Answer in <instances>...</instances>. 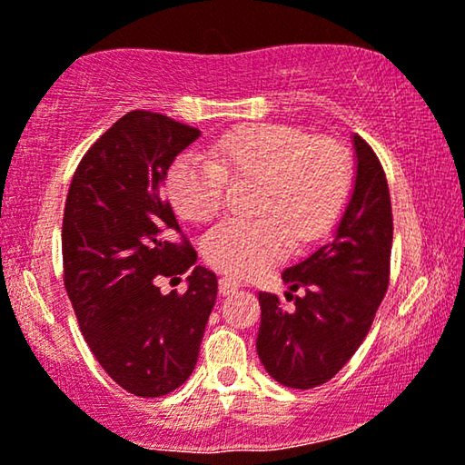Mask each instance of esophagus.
Masks as SVG:
<instances>
[{"mask_svg": "<svg viewBox=\"0 0 465 465\" xmlns=\"http://www.w3.org/2000/svg\"><path fill=\"white\" fill-rule=\"evenodd\" d=\"M239 288H241V283H239V282H234L232 277H220V285H218V290H220V294H222V296L232 294V292H237Z\"/></svg>", "mask_w": 465, "mask_h": 465, "instance_id": "esophagus-1", "label": "esophagus"}]
</instances>
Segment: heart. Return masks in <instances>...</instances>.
<instances>
[{
	"label": "heart",
	"instance_id": "b5f03b06",
	"mask_svg": "<svg viewBox=\"0 0 465 465\" xmlns=\"http://www.w3.org/2000/svg\"><path fill=\"white\" fill-rule=\"evenodd\" d=\"M228 175L258 180L253 218H226L203 239L215 269L252 275L282 258L292 241L313 243L339 220L351 190L347 152L330 139H311L288 124H253L228 133L212 156L190 150L167 173L175 212L205 222L220 212Z\"/></svg>",
	"mask_w": 465,
	"mask_h": 465
}]
</instances>
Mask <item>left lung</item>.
<instances>
[{"label": "left lung", "instance_id": "left-lung-1", "mask_svg": "<svg viewBox=\"0 0 465 465\" xmlns=\"http://www.w3.org/2000/svg\"><path fill=\"white\" fill-rule=\"evenodd\" d=\"M351 142L353 188L332 241L282 275L294 307L285 309L277 294H258V358L277 383L294 390L326 383L351 360L390 283V188L371 145L360 135Z\"/></svg>", "mask_w": 465, "mask_h": 465}]
</instances>
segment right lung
Returning <instances> with one entry per match:
<instances>
[{"instance_id": "obj_1", "label": "right lung", "mask_w": 465, "mask_h": 465, "mask_svg": "<svg viewBox=\"0 0 465 465\" xmlns=\"http://www.w3.org/2000/svg\"><path fill=\"white\" fill-rule=\"evenodd\" d=\"M199 129L135 110L105 131L75 169L63 215V271L86 345L104 371L142 398L167 396L193 374L218 277L173 243L163 196L175 156ZM191 269L189 290L161 295V276ZM177 278V277H176Z\"/></svg>"}]
</instances>
